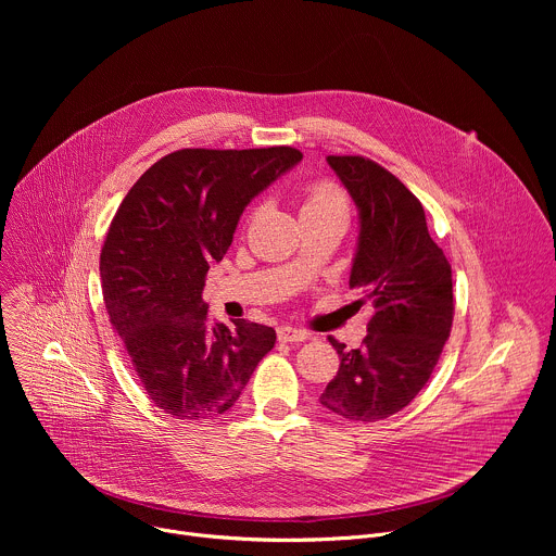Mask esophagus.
I'll list each match as a JSON object with an SVG mask.
<instances>
[{
    "label": "esophagus",
    "instance_id": "obj_1",
    "mask_svg": "<svg viewBox=\"0 0 556 556\" xmlns=\"http://www.w3.org/2000/svg\"><path fill=\"white\" fill-rule=\"evenodd\" d=\"M277 337L279 341L283 343H299V341H305L309 334L305 330H296V328H290V326H281L277 330Z\"/></svg>",
    "mask_w": 556,
    "mask_h": 556
}]
</instances>
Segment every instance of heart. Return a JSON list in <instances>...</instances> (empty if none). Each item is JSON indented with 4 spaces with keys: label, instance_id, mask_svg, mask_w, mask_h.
I'll return each instance as SVG.
<instances>
[{
    "label": "heart",
    "instance_id": "1",
    "mask_svg": "<svg viewBox=\"0 0 556 556\" xmlns=\"http://www.w3.org/2000/svg\"><path fill=\"white\" fill-rule=\"evenodd\" d=\"M324 211H339L348 215V202L343 193L332 185H316L307 191L305 202L301 206V215L305 213H324Z\"/></svg>",
    "mask_w": 556,
    "mask_h": 556
}]
</instances>
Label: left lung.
<instances>
[{"mask_svg": "<svg viewBox=\"0 0 556 556\" xmlns=\"http://www.w3.org/2000/svg\"><path fill=\"white\" fill-rule=\"evenodd\" d=\"M328 165L358 208L350 286L365 290L374 316L358 350L330 339L341 367L319 403L345 420L374 422L416 399L448 341L451 264L399 178L361 155H328Z\"/></svg>", "mask_w": 556, "mask_h": 556, "instance_id": "8db88e82", "label": "left lung"}]
</instances>
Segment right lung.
<instances>
[{"instance_id":"right-lung-1","label":"right lung","mask_w":556,"mask_h":556,"mask_svg":"<svg viewBox=\"0 0 556 556\" xmlns=\"http://www.w3.org/2000/svg\"><path fill=\"white\" fill-rule=\"evenodd\" d=\"M301 157L292 147L180 149L138 178L112 219L103 301L149 401L172 418L228 412L277 341L262 324L211 321L202 290L244 208Z\"/></svg>"}]
</instances>
